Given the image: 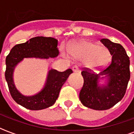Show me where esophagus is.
Masks as SVG:
<instances>
[{"label": "esophagus", "instance_id": "34e87169", "mask_svg": "<svg viewBox=\"0 0 134 134\" xmlns=\"http://www.w3.org/2000/svg\"><path fill=\"white\" fill-rule=\"evenodd\" d=\"M72 69H73V71L74 72H79V67H78L77 65H74Z\"/></svg>", "mask_w": 134, "mask_h": 134}]
</instances>
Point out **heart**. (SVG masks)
Instances as JSON below:
<instances>
[{"label":"heart","instance_id":"obj_1","mask_svg":"<svg viewBox=\"0 0 134 134\" xmlns=\"http://www.w3.org/2000/svg\"><path fill=\"white\" fill-rule=\"evenodd\" d=\"M67 51L68 53L76 58L85 60V63L90 67L104 65L110 57L108 50L106 47L97 46L86 41L69 45Z\"/></svg>","mask_w":134,"mask_h":134}]
</instances>
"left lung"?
<instances>
[{
  "mask_svg": "<svg viewBox=\"0 0 134 134\" xmlns=\"http://www.w3.org/2000/svg\"><path fill=\"white\" fill-rule=\"evenodd\" d=\"M100 41L111 55L110 60L101 72L102 74H108L109 82L106 86L99 87L98 75L89 68L84 67L81 71L83 86L80 91L79 99L86 107L103 110L115 106L125 94L130 79V61L122 45L108 39H101Z\"/></svg>",
  "mask_w": 134,
  "mask_h": 134,
  "instance_id": "1",
  "label": "left lung"
}]
</instances>
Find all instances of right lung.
<instances>
[{
    "label": "right lung",
    "instance_id": "add662e5",
    "mask_svg": "<svg viewBox=\"0 0 134 134\" xmlns=\"http://www.w3.org/2000/svg\"><path fill=\"white\" fill-rule=\"evenodd\" d=\"M58 43L56 39L53 37H35L26 42L15 45L7 55L5 79L12 97L17 104L33 110L44 109L55 104L62 86L73 72L71 69L62 72L51 69L44 88L40 92L31 97L22 95L16 90L14 84L12 74L16 64L24 58H48L58 56Z\"/></svg>",
    "mask_w": 134,
    "mask_h": 134
}]
</instances>
